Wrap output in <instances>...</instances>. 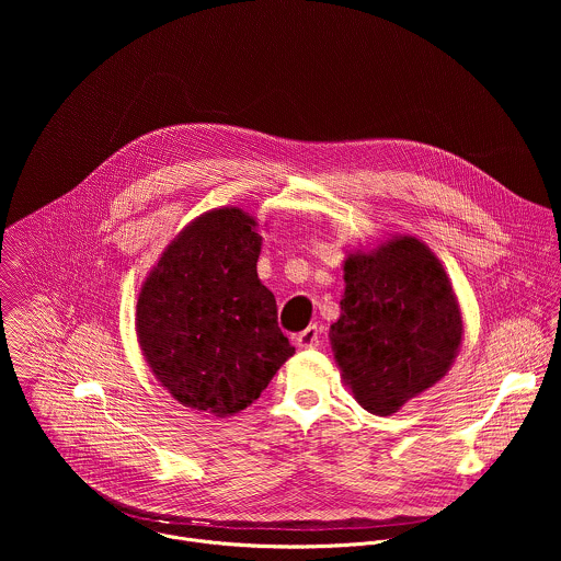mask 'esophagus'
Segmentation results:
<instances>
[{
    "instance_id": "esophagus-1",
    "label": "esophagus",
    "mask_w": 561,
    "mask_h": 561,
    "mask_svg": "<svg viewBox=\"0 0 561 561\" xmlns=\"http://www.w3.org/2000/svg\"><path fill=\"white\" fill-rule=\"evenodd\" d=\"M320 339L321 325L313 323V325L305 328V330L296 336V343H298L300 347H318V345H320Z\"/></svg>"
}]
</instances>
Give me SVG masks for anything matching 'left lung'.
Wrapping results in <instances>:
<instances>
[{"label":"left lung","instance_id":"8db88e82","mask_svg":"<svg viewBox=\"0 0 561 561\" xmlns=\"http://www.w3.org/2000/svg\"><path fill=\"white\" fill-rule=\"evenodd\" d=\"M343 270L334 358L356 401L387 416L447 374L462 339L460 309L443 265L414 238L352 254Z\"/></svg>","mask_w":561,"mask_h":561}]
</instances>
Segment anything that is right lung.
<instances>
[{
  "mask_svg": "<svg viewBox=\"0 0 561 561\" xmlns=\"http://www.w3.org/2000/svg\"><path fill=\"white\" fill-rule=\"evenodd\" d=\"M241 209L196 218L161 254L138 298L147 363L174 400L229 416L296 352L256 276L261 238Z\"/></svg>",
  "mask_w": 561,
  "mask_h": 561,
  "instance_id": "right-lung-1",
  "label": "right lung"
}]
</instances>
